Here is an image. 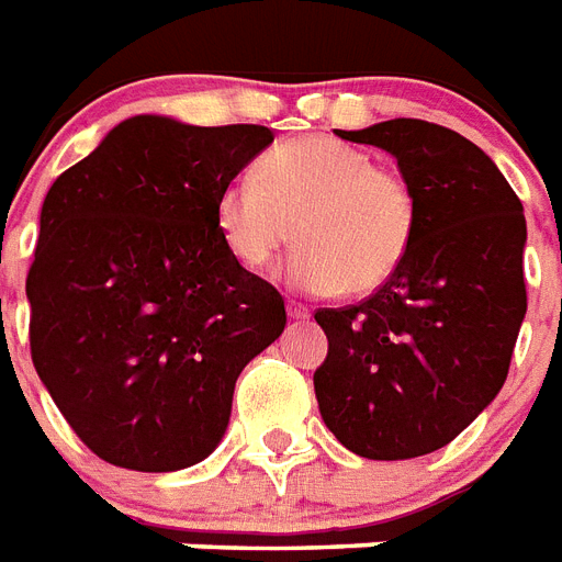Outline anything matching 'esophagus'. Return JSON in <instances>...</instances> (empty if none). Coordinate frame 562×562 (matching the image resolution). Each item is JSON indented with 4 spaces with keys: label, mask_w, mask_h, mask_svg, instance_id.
<instances>
[{
    "label": "esophagus",
    "mask_w": 562,
    "mask_h": 562,
    "mask_svg": "<svg viewBox=\"0 0 562 562\" xmlns=\"http://www.w3.org/2000/svg\"><path fill=\"white\" fill-rule=\"evenodd\" d=\"M286 316L293 318V322H302V318H310L307 304H302V302H286Z\"/></svg>",
    "instance_id": "34e87169"
}]
</instances>
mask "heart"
<instances>
[{
    "instance_id": "heart-1",
    "label": "heart",
    "mask_w": 562,
    "mask_h": 562,
    "mask_svg": "<svg viewBox=\"0 0 562 562\" xmlns=\"http://www.w3.org/2000/svg\"><path fill=\"white\" fill-rule=\"evenodd\" d=\"M223 244L246 269L267 267L290 240L281 278L302 293H374L403 267L417 235V191L397 168L325 136L269 150L255 179L217 196Z\"/></svg>"
}]
</instances>
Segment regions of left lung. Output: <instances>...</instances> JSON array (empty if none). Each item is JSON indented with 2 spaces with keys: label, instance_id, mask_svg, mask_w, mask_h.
Returning a JSON list of instances; mask_svg holds the SVG:
<instances>
[{
  "label": "left lung",
  "instance_id": "obj_1",
  "mask_svg": "<svg viewBox=\"0 0 562 562\" xmlns=\"http://www.w3.org/2000/svg\"><path fill=\"white\" fill-rule=\"evenodd\" d=\"M336 136L392 154L420 220L376 293L316 310L327 336L318 412L362 459H417L464 432L505 385L528 307L522 203L491 156L441 124L394 119Z\"/></svg>",
  "mask_w": 562,
  "mask_h": 562
}]
</instances>
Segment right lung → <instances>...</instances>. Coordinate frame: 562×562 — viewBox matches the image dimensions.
I'll list each match as a JSON object with an SVG mask.
<instances>
[{
    "instance_id": "1",
    "label": "right lung",
    "mask_w": 562,
    "mask_h": 562,
    "mask_svg": "<svg viewBox=\"0 0 562 562\" xmlns=\"http://www.w3.org/2000/svg\"><path fill=\"white\" fill-rule=\"evenodd\" d=\"M272 138L136 115L48 188L25 281L31 359L98 459L138 473L209 459L237 376L284 330V299L214 217Z\"/></svg>"
}]
</instances>
